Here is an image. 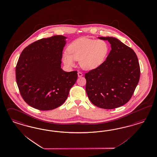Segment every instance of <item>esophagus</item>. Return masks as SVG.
<instances>
[{"label": "esophagus", "mask_w": 157, "mask_h": 157, "mask_svg": "<svg viewBox=\"0 0 157 157\" xmlns=\"http://www.w3.org/2000/svg\"><path fill=\"white\" fill-rule=\"evenodd\" d=\"M77 74H78V77H81L82 76H83V74H82L81 72H80V71L78 72Z\"/></svg>", "instance_id": "34e87169"}]
</instances>
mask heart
<instances>
[{"label": "heart", "instance_id": "b5f03b06", "mask_svg": "<svg viewBox=\"0 0 157 157\" xmlns=\"http://www.w3.org/2000/svg\"><path fill=\"white\" fill-rule=\"evenodd\" d=\"M63 54L62 60L67 67L75 66V61L84 70L95 69L102 64L109 52V45L104 40L81 38L74 41Z\"/></svg>", "mask_w": 157, "mask_h": 157}]
</instances>
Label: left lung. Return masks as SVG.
<instances>
[{
  "instance_id": "left-lung-1",
  "label": "left lung",
  "mask_w": 157,
  "mask_h": 157,
  "mask_svg": "<svg viewBox=\"0 0 157 157\" xmlns=\"http://www.w3.org/2000/svg\"><path fill=\"white\" fill-rule=\"evenodd\" d=\"M98 38L108 41L112 50L99 67L86 73V90L94 105L115 109L132 98L139 81V63L133 50L116 38Z\"/></svg>"
}]
</instances>
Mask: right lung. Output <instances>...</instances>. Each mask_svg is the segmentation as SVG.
I'll return each mask as SVG.
<instances>
[{"mask_svg": "<svg viewBox=\"0 0 157 157\" xmlns=\"http://www.w3.org/2000/svg\"><path fill=\"white\" fill-rule=\"evenodd\" d=\"M63 35L42 38L25 48L18 60L16 78L24 101L36 109L49 110L61 106L77 79V71L61 69Z\"/></svg>", "mask_w": 157, "mask_h": 157, "instance_id": "right-lung-1", "label": "right lung"}]
</instances>
